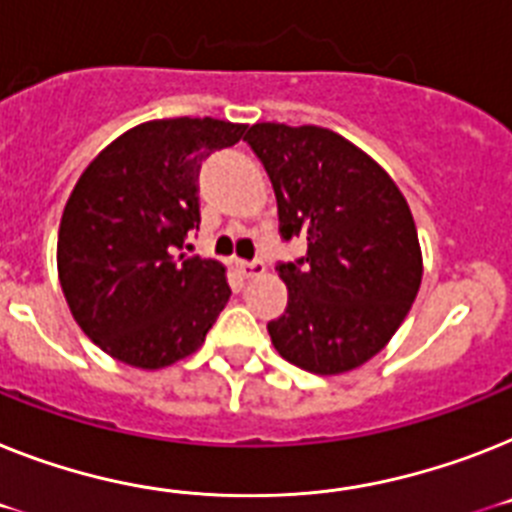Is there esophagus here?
Instances as JSON below:
<instances>
[{
  "label": "esophagus",
  "instance_id": "1",
  "mask_svg": "<svg viewBox=\"0 0 512 512\" xmlns=\"http://www.w3.org/2000/svg\"><path fill=\"white\" fill-rule=\"evenodd\" d=\"M239 270H242L244 278H255V276H263L265 273V263L257 257V260H242L239 263Z\"/></svg>",
  "mask_w": 512,
  "mask_h": 512
}]
</instances>
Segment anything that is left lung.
<instances>
[{
    "instance_id": "left-lung-1",
    "label": "left lung",
    "mask_w": 512,
    "mask_h": 512,
    "mask_svg": "<svg viewBox=\"0 0 512 512\" xmlns=\"http://www.w3.org/2000/svg\"><path fill=\"white\" fill-rule=\"evenodd\" d=\"M278 203V231L307 255L278 265L289 304L268 322L286 362L312 375L362 367L401 328L422 283L409 203L364 150L333 130L252 124L244 135Z\"/></svg>"
}]
</instances>
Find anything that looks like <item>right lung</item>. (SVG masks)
<instances>
[{"label": "right lung", "mask_w": 512, "mask_h": 512, "mask_svg": "<svg viewBox=\"0 0 512 512\" xmlns=\"http://www.w3.org/2000/svg\"><path fill=\"white\" fill-rule=\"evenodd\" d=\"M244 130L210 117L137 124L77 179L59 223V283L85 336L117 362H179L229 302L226 268L187 255L184 239L200 229V163Z\"/></svg>", "instance_id": "obj_1"}]
</instances>
